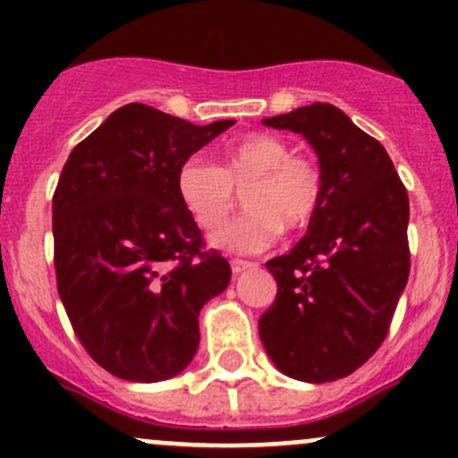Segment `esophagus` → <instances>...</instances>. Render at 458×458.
Here are the masks:
<instances>
[{"label":"esophagus","instance_id":"1","mask_svg":"<svg viewBox=\"0 0 458 458\" xmlns=\"http://www.w3.org/2000/svg\"><path fill=\"white\" fill-rule=\"evenodd\" d=\"M257 263L252 261H243V259H230V267H233L234 275H242L243 270H250V267H255Z\"/></svg>","mask_w":458,"mask_h":458}]
</instances>
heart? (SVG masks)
I'll use <instances>...</instances> for the list:
<instances>
[{"label": "heart", "instance_id": "obj_1", "mask_svg": "<svg viewBox=\"0 0 458 458\" xmlns=\"http://www.w3.org/2000/svg\"><path fill=\"white\" fill-rule=\"evenodd\" d=\"M177 192L203 230H216L237 208L243 192L246 215L210 237L212 246L255 255L284 234L308 228L326 195L321 165L270 132H252L230 143L221 165L188 159L177 173Z\"/></svg>", "mask_w": 458, "mask_h": 458}]
</instances>
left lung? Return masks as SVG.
<instances>
[{"label":"left lung","instance_id":"8db88e82","mask_svg":"<svg viewBox=\"0 0 458 458\" xmlns=\"http://www.w3.org/2000/svg\"><path fill=\"white\" fill-rule=\"evenodd\" d=\"M317 152L326 195L301 242L270 259L276 299L259 336L285 377L344 378L383 344L410 275V203L386 148L332 104L263 119Z\"/></svg>","mask_w":458,"mask_h":458}]
</instances>
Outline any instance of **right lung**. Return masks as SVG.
<instances>
[{
  "instance_id": "obj_1",
  "label": "right lung",
  "mask_w": 458,
  "mask_h": 458,
  "mask_svg": "<svg viewBox=\"0 0 458 458\" xmlns=\"http://www.w3.org/2000/svg\"><path fill=\"white\" fill-rule=\"evenodd\" d=\"M230 126L126 104L64 165L53 197L57 290L77 339L114 377L155 383L186 370L203 303L228 288L230 263L203 252L177 173Z\"/></svg>"
}]
</instances>
